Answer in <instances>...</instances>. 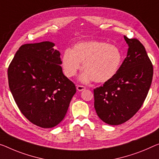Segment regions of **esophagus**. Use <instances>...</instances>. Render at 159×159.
Returning a JSON list of instances; mask_svg holds the SVG:
<instances>
[{"label":"esophagus","instance_id":"34e87169","mask_svg":"<svg viewBox=\"0 0 159 159\" xmlns=\"http://www.w3.org/2000/svg\"><path fill=\"white\" fill-rule=\"evenodd\" d=\"M85 89H86V87L83 86V85H77V89L78 91H82V90H84Z\"/></svg>","mask_w":159,"mask_h":159}]
</instances>
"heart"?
<instances>
[{"mask_svg":"<svg viewBox=\"0 0 159 159\" xmlns=\"http://www.w3.org/2000/svg\"><path fill=\"white\" fill-rule=\"evenodd\" d=\"M121 60V52L116 45L92 40L79 43L71 50H65L61 65L66 76L72 77L83 62L85 72L80 77L82 81L92 80L95 82L103 83L115 75Z\"/></svg>","mask_w":159,"mask_h":159,"instance_id":"heart-1","label":"heart"}]
</instances>
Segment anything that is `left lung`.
I'll return each instance as SVG.
<instances>
[{
	"label": "left lung",
	"mask_w": 159,
	"mask_h": 159,
	"mask_svg": "<svg viewBox=\"0 0 159 159\" xmlns=\"http://www.w3.org/2000/svg\"><path fill=\"white\" fill-rule=\"evenodd\" d=\"M127 55L114 76L94 89V108L105 123L119 125L135 115L142 106L152 82L153 68L144 46L124 35Z\"/></svg>",
	"instance_id": "8db88e82"
}]
</instances>
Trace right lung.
I'll return each mask as SVG.
<instances>
[{
  "label": "right lung",
  "mask_w": 159,
  "mask_h": 159,
  "mask_svg": "<svg viewBox=\"0 0 159 159\" xmlns=\"http://www.w3.org/2000/svg\"><path fill=\"white\" fill-rule=\"evenodd\" d=\"M46 41L21 45L8 69L9 88L21 113L35 125L52 128L64 119L76 87L65 77L60 53Z\"/></svg>",
  "instance_id": "obj_1"
}]
</instances>
